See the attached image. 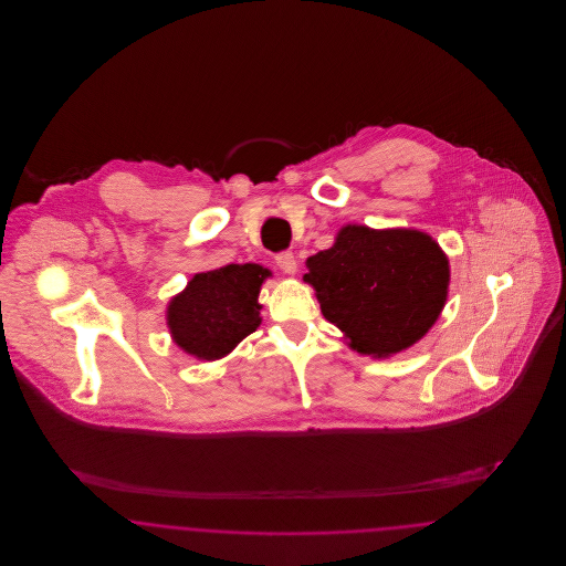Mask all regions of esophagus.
I'll return each mask as SVG.
<instances>
[{"mask_svg":"<svg viewBox=\"0 0 566 566\" xmlns=\"http://www.w3.org/2000/svg\"><path fill=\"white\" fill-rule=\"evenodd\" d=\"M275 265L284 273H295L296 271V259L295 254L291 250H284V252H277L275 254Z\"/></svg>","mask_w":566,"mask_h":566,"instance_id":"esophagus-1","label":"esophagus"}]
</instances>
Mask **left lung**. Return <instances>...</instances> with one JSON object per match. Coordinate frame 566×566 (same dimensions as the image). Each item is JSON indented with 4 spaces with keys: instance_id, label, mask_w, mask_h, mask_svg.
Instances as JSON below:
<instances>
[{
    "instance_id": "1",
    "label": "left lung",
    "mask_w": 566,
    "mask_h": 566,
    "mask_svg": "<svg viewBox=\"0 0 566 566\" xmlns=\"http://www.w3.org/2000/svg\"><path fill=\"white\" fill-rule=\"evenodd\" d=\"M303 277L352 348L379 358L424 337L443 310L450 268L427 233L348 224L328 250L307 259Z\"/></svg>"
}]
</instances>
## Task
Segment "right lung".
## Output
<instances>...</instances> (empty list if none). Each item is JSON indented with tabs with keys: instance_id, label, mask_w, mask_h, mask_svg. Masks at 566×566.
<instances>
[{
	"instance_id": "obj_1",
	"label": "right lung",
	"mask_w": 566,
	"mask_h": 566,
	"mask_svg": "<svg viewBox=\"0 0 566 566\" xmlns=\"http://www.w3.org/2000/svg\"><path fill=\"white\" fill-rule=\"evenodd\" d=\"M268 275L254 263L197 273L167 310L176 344L206 360L229 354L261 324L256 296Z\"/></svg>"
}]
</instances>
